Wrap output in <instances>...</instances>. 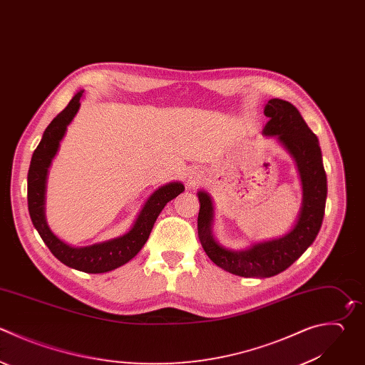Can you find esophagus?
<instances>
[{
  "label": "esophagus",
  "mask_w": 365,
  "mask_h": 365,
  "mask_svg": "<svg viewBox=\"0 0 365 365\" xmlns=\"http://www.w3.org/2000/svg\"><path fill=\"white\" fill-rule=\"evenodd\" d=\"M201 180V177H200V173H197V171H190L188 173V175H187V182L190 184V185H194V184H197L198 181Z\"/></svg>",
  "instance_id": "obj_1"
}]
</instances>
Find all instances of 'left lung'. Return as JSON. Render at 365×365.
Returning a JSON list of instances; mask_svg holds the SVG:
<instances>
[{
    "label": "left lung",
    "mask_w": 365,
    "mask_h": 365,
    "mask_svg": "<svg viewBox=\"0 0 365 365\" xmlns=\"http://www.w3.org/2000/svg\"><path fill=\"white\" fill-rule=\"evenodd\" d=\"M269 121L264 137H275L294 158L301 180L302 198L295 224L288 232L272 240L252 242L242 250L221 245L212 234L214 204L211 195L200 190L198 237L210 259L220 268L252 278H267L287 269L314 242L324 218L327 200V175L318 138L308 128L299 111L288 101L272 98L264 107Z\"/></svg>",
    "instance_id": "left-lung-1"
}]
</instances>
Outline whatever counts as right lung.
Wrapping results in <instances>:
<instances>
[{
  "mask_svg": "<svg viewBox=\"0 0 365 365\" xmlns=\"http://www.w3.org/2000/svg\"><path fill=\"white\" fill-rule=\"evenodd\" d=\"M83 93L84 90H80L71 98L68 106L46 128L43 138L31 158L27 180V198L31 221L56 258L70 268L88 274H101L127 264L141 251L163 208L185 188L180 181L167 182L158 187L141 207L131 228L120 237L86 247H73L58 238L48 227L46 218L47 177L53 160L58 153L60 143L66 135L67 127L71 124L80 110Z\"/></svg>",
  "mask_w": 365,
  "mask_h": 365,
  "instance_id": "add662e5",
  "label": "right lung"
}]
</instances>
